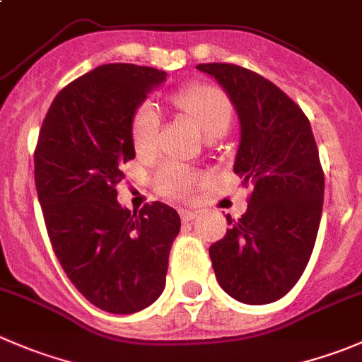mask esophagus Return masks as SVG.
I'll return each mask as SVG.
<instances>
[{"label": "esophagus", "instance_id": "34e87169", "mask_svg": "<svg viewBox=\"0 0 362 362\" xmlns=\"http://www.w3.org/2000/svg\"><path fill=\"white\" fill-rule=\"evenodd\" d=\"M180 216H182V219L185 221V223H189V221H192V219H196V217H198V212H196V210H182Z\"/></svg>", "mask_w": 362, "mask_h": 362}]
</instances>
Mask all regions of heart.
Here are the masks:
<instances>
[{
  "label": "heart",
  "instance_id": "heart-1",
  "mask_svg": "<svg viewBox=\"0 0 362 362\" xmlns=\"http://www.w3.org/2000/svg\"><path fill=\"white\" fill-rule=\"evenodd\" d=\"M175 106L187 118H191L196 127L210 136L224 134L230 127L231 107L228 97L219 88L209 84H192L177 93L173 99ZM132 143L138 153H150L156 148L157 132H159V113L152 103H145L136 110L132 117ZM159 185L168 194L185 196L191 191L192 177L182 173L177 168H166L159 177Z\"/></svg>",
  "mask_w": 362,
  "mask_h": 362
}]
</instances>
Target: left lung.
<instances>
[{"instance_id":"left-lung-1","label":"left lung","mask_w":362,"mask_h":362,"mask_svg":"<svg viewBox=\"0 0 362 362\" xmlns=\"http://www.w3.org/2000/svg\"><path fill=\"white\" fill-rule=\"evenodd\" d=\"M233 104L240 127L233 171L251 187L245 214L209 255L221 288L244 304L281 299L303 276L324 203V171L310 120L274 83L228 63H202Z\"/></svg>"}]
</instances>
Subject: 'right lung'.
Segmentation results:
<instances>
[{"mask_svg":"<svg viewBox=\"0 0 362 362\" xmlns=\"http://www.w3.org/2000/svg\"><path fill=\"white\" fill-rule=\"evenodd\" d=\"M166 81L153 66L110 63L52 100L35 150V185L52 249L93 306L131 315L156 303L180 216L166 203H118L122 164L134 159L132 117Z\"/></svg>","mask_w":362,"mask_h":362,"instance_id":"add662e5","label":"right lung"}]
</instances>
